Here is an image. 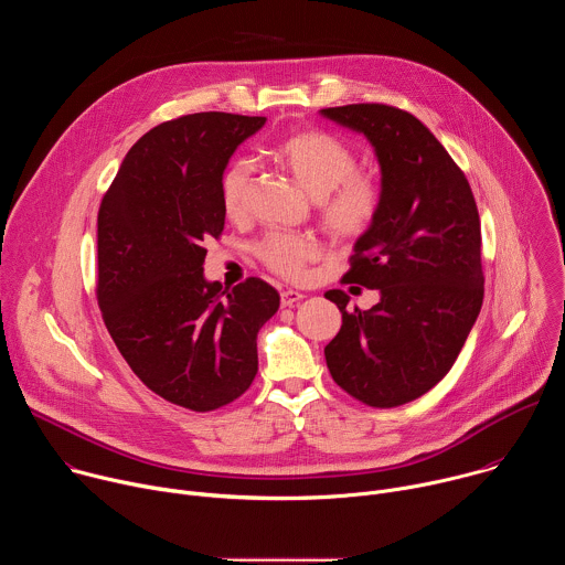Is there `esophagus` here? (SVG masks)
<instances>
[{
    "label": "esophagus",
    "instance_id": "34e87169",
    "mask_svg": "<svg viewBox=\"0 0 565 565\" xmlns=\"http://www.w3.org/2000/svg\"><path fill=\"white\" fill-rule=\"evenodd\" d=\"M301 299H303V292H299V290H284L281 292V306H295Z\"/></svg>",
    "mask_w": 565,
    "mask_h": 565
}]
</instances>
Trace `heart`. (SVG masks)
I'll return each instance as SVG.
<instances>
[{
    "mask_svg": "<svg viewBox=\"0 0 565 565\" xmlns=\"http://www.w3.org/2000/svg\"><path fill=\"white\" fill-rule=\"evenodd\" d=\"M275 156L292 179L317 199L319 216L335 236L353 238L371 227L382 205V188L371 174L355 170L358 156L349 142L324 129H303L281 138L275 145ZM248 185V163L234 160L221 179V203L227 216L244 214ZM257 255L273 273L297 279L317 255V241L306 234L270 232L259 244Z\"/></svg>",
    "mask_w": 565,
    "mask_h": 565,
    "instance_id": "b5f03b06",
    "label": "heart"
}]
</instances>
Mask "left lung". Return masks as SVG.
Returning <instances> with one entry per match:
<instances>
[{"label":"left lung","instance_id":"8db88e82","mask_svg":"<svg viewBox=\"0 0 565 565\" xmlns=\"http://www.w3.org/2000/svg\"><path fill=\"white\" fill-rule=\"evenodd\" d=\"M321 116L364 134L382 172V205L355 241L347 281L375 288L369 310H347L324 355L333 380L369 407L405 405L454 366L482 306L480 218L471 188L438 138L409 111L347 105Z\"/></svg>","mask_w":565,"mask_h":565}]
</instances>
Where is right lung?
Segmentation results:
<instances>
[{"instance_id": "add662e5", "label": "right lung", "mask_w": 565, "mask_h": 565, "mask_svg": "<svg viewBox=\"0 0 565 565\" xmlns=\"http://www.w3.org/2000/svg\"><path fill=\"white\" fill-rule=\"evenodd\" d=\"M264 116L203 111L160 122L125 156L98 212V303L120 355L172 405L212 412L246 393L257 333L279 308L259 277L203 275L225 223L221 179Z\"/></svg>"}]
</instances>
